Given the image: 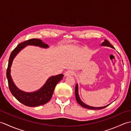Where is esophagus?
<instances>
[{
  "instance_id": "34e87169",
  "label": "esophagus",
  "mask_w": 131,
  "mask_h": 131,
  "mask_svg": "<svg viewBox=\"0 0 131 131\" xmlns=\"http://www.w3.org/2000/svg\"><path fill=\"white\" fill-rule=\"evenodd\" d=\"M74 74V71L72 70H68L66 71L65 73H64V75L65 77H68V76H71L73 75Z\"/></svg>"
}]
</instances>
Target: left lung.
<instances>
[{"instance_id": "left-lung-1", "label": "left lung", "mask_w": 131, "mask_h": 131, "mask_svg": "<svg viewBox=\"0 0 131 131\" xmlns=\"http://www.w3.org/2000/svg\"><path fill=\"white\" fill-rule=\"evenodd\" d=\"M101 46H106V47H109L112 48L113 49H115L114 47L112 44H111L109 41L108 40L105 39L104 42H102V44H101ZM75 98H76V100L78 102V103L80 105H81L82 107H84V108H89V109H92V110H97V109H101V108H104L105 107H106V106H107L108 105H109L110 104L107 105L105 106H102V107H93V106H89L85 104L84 102H82V101L80 100L79 96V93H78V84H76L75 85Z\"/></svg>"}]
</instances>
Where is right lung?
Returning <instances> with one entry per match:
<instances>
[{
  "instance_id": "right-lung-1",
  "label": "right lung",
  "mask_w": 131,
  "mask_h": 131,
  "mask_svg": "<svg viewBox=\"0 0 131 131\" xmlns=\"http://www.w3.org/2000/svg\"><path fill=\"white\" fill-rule=\"evenodd\" d=\"M27 46H37L43 48H49L48 44L43 42L39 39H31L19 44L10 53L7 70V78L9 90L13 96L19 102L27 106L35 107L45 104L51 99L56 85L62 79L63 75L61 74L49 77L43 87L36 91L26 92L19 90L14 83L11 77L10 68L17 54Z\"/></svg>"
}]
</instances>
